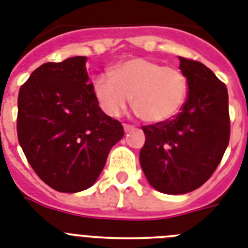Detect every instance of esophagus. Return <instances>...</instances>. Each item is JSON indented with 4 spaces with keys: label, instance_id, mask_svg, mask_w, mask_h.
I'll list each match as a JSON object with an SVG mask.
<instances>
[{
    "label": "esophagus",
    "instance_id": "esophagus-1",
    "mask_svg": "<svg viewBox=\"0 0 248 248\" xmlns=\"http://www.w3.org/2000/svg\"><path fill=\"white\" fill-rule=\"evenodd\" d=\"M124 132H128V131H131V130H134V126H132V124H124Z\"/></svg>",
    "mask_w": 248,
    "mask_h": 248
}]
</instances>
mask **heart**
<instances>
[{"label": "heart", "mask_w": 248, "mask_h": 248, "mask_svg": "<svg viewBox=\"0 0 248 248\" xmlns=\"http://www.w3.org/2000/svg\"><path fill=\"white\" fill-rule=\"evenodd\" d=\"M93 90L99 107L110 117L124 113L132 96L135 110L145 122L160 124L180 113L188 81L178 67L135 57L114 66L110 74L96 76Z\"/></svg>", "instance_id": "1"}]
</instances>
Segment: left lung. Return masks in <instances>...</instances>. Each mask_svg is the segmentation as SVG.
Wrapping results in <instances>:
<instances>
[{"label":"left lung","mask_w":248,"mask_h":248,"mask_svg":"<svg viewBox=\"0 0 248 248\" xmlns=\"http://www.w3.org/2000/svg\"><path fill=\"white\" fill-rule=\"evenodd\" d=\"M180 58L188 95L177 116L142 126L140 164L146 180L163 194H187L202 186L217 170L229 142L228 92L201 62Z\"/></svg>","instance_id":"left-lung-1"}]
</instances>
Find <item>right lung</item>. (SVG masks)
Here are the masks:
<instances>
[{"label": "right lung", "mask_w": 248, "mask_h": 248, "mask_svg": "<svg viewBox=\"0 0 248 248\" xmlns=\"http://www.w3.org/2000/svg\"><path fill=\"white\" fill-rule=\"evenodd\" d=\"M85 61L43 63L19 90V144L40 180L60 192L89 188L124 134L120 121L100 109Z\"/></svg>", "instance_id": "add662e5"}]
</instances>
